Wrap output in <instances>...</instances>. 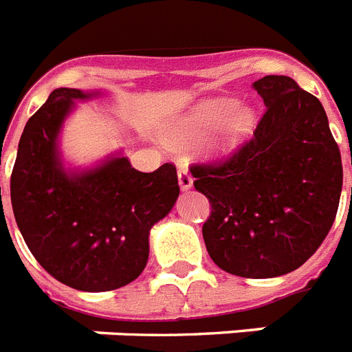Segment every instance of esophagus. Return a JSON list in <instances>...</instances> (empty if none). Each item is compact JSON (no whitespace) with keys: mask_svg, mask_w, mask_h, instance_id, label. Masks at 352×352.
<instances>
[{"mask_svg":"<svg viewBox=\"0 0 352 352\" xmlns=\"http://www.w3.org/2000/svg\"><path fill=\"white\" fill-rule=\"evenodd\" d=\"M178 184L182 187V190H189L192 187V176H190L189 168L179 167L178 168Z\"/></svg>","mask_w":352,"mask_h":352,"instance_id":"34e87169","label":"esophagus"}]
</instances>
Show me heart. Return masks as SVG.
Listing matches in <instances>:
<instances>
[{
  "label": "heart",
  "instance_id": "obj_1",
  "mask_svg": "<svg viewBox=\"0 0 352 352\" xmlns=\"http://www.w3.org/2000/svg\"><path fill=\"white\" fill-rule=\"evenodd\" d=\"M254 127L256 112L252 107L238 105V101L229 96L207 98L165 131V142L174 148H184L214 131L205 148L210 158L225 160L241 147Z\"/></svg>",
  "mask_w": 352,
  "mask_h": 352
}]
</instances>
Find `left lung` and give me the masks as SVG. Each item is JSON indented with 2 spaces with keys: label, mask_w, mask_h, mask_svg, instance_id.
I'll return each instance as SVG.
<instances>
[{
  "label": "left lung",
  "mask_w": 352,
  "mask_h": 352,
  "mask_svg": "<svg viewBox=\"0 0 352 352\" xmlns=\"http://www.w3.org/2000/svg\"><path fill=\"white\" fill-rule=\"evenodd\" d=\"M265 114L254 136L218 165H192L194 187L210 201L207 252L225 272L274 278L296 271L333 227L342 156L316 96L289 76L252 83Z\"/></svg>",
  "instance_id": "left-lung-1"
}]
</instances>
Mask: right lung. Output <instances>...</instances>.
Listing matches in <instances>:
<instances>
[{
    "label": "right lung",
    "instance_id": "right-lung-1",
    "mask_svg": "<svg viewBox=\"0 0 352 352\" xmlns=\"http://www.w3.org/2000/svg\"><path fill=\"white\" fill-rule=\"evenodd\" d=\"M96 96L50 92L25 125L10 178L14 218L34 258L58 282L87 292L114 291L142 274L151 229L179 196L173 163L140 173L118 153L94 167H65L61 127L74 101Z\"/></svg>",
    "mask_w": 352,
    "mask_h": 352
}]
</instances>
